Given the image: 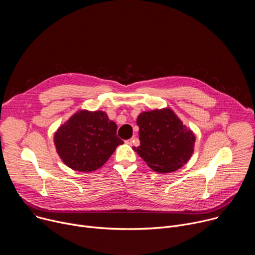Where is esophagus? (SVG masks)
<instances>
[{
    "label": "esophagus",
    "instance_id": "obj_1",
    "mask_svg": "<svg viewBox=\"0 0 255 255\" xmlns=\"http://www.w3.org/2000/svg\"><path fill=\"white\" fill-rule=\"evenodd\" d=\"M136 140V138L134 137V138H131V139H128V140H126L125 142L127 143V144H129V145H132L133 144V142Z\"/></svg>",
    "mask_w": 255,
    "mask_h": 255
}]
</instances>
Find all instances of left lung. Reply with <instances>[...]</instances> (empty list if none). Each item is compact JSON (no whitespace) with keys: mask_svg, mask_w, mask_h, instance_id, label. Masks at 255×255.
I'll return each instance as SVG.
<instances>
[{"mask_svg":"<svg viewBox=\"0 0 255 255\" xmlns=\"http://www.w3.org/2000/svg\"><path fill=\"white\" fill-rule=\"evenodd\" d=\"M138 147L134 151L156 172L168 173L192 157L196 137L169 108L142 112L137 117Z\"/></svg>","mask_w":255,"mask_h":255,"instance_id":"obj_1","label":"left lung"}]
</instances>
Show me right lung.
Returning <instances> with one entry per match:
<instances>
[{
    "label": "right lung",
    "instance_id": "right-lung-1",
    "mask_svg": "<svg viewBox=\"0 0 255 255\" xmlns=\"http://www.w3.org/2000/svg\"><path fill=\"white\" fill-rule=\"evenodd\" d=\"M106 112L80 110L54 133L56 152L69 168L91 172L103 166L124 142Z\"/></svg>",
    "mask_w": 255,
    "mask_h": 255
}]
</instances>
